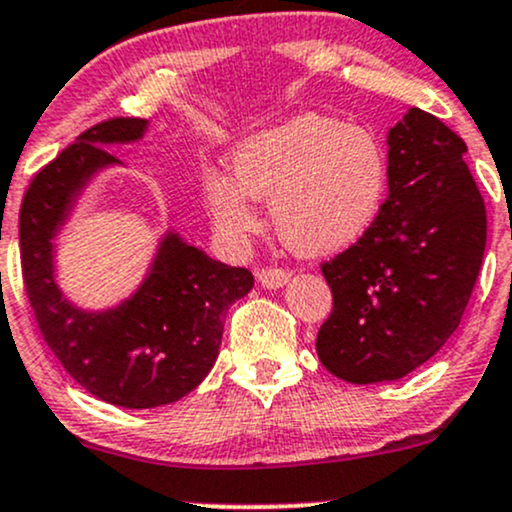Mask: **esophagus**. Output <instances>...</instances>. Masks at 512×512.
<instances>
[{
    "label": "esophagus",
    "instance_id": "esophagus-1",
    "mask_svg": "<svg viewBox=\"0 0 512 512\" xmlns=\"http://www.w3.org/2000/svg\"><path fill=\"white\" fill-rule=\"evenodd\" d=\"M291 279V274L286 269H260L257 272V282H260L265 289H279Z\"/></svg>",
    "mask_w": 512,
    "mask_h": 512
}]
</instances>
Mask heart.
<instances>
[{
	"instance_id": "heart-1",
	"label": "heart",
	"mask_w": 512,
	"mask_h": 512,
	"mask_svg": "<svg viewBox=\"0 0 512 512\" xmlns=\"http://www.w3.org/2000/svg\"><path fill=\"white\" fill-rule=\"evenodd\" d=\"M233 179L211 174L204 199L228 238L260 228L252 201L272 204L279 240L301 257H325L355 245L374 226L389 160L372 131L301 114L240 140L230 153Z\"/></svg>"
}]
</instances>
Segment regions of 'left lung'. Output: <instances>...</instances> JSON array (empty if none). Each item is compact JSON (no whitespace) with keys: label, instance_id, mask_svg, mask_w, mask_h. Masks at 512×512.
<instances>
[{"label":"left lung","instance_id":"obj_1","mask_svg":"<svg viewBox=\"0 0 512 512\" xmlns=\"http://www.w3.org/2000/svg\"><path fill=\"white\" fill-rule=\"evenodd\" d=\"M389 199L355 245L325 262L333 313L323 367L350 384L411 374L457 330L486 250V206L466 143L428 111L389 131Z\"/></svg>","mask_w":512,"mask_h":512}]
</instances>
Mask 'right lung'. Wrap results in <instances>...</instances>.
<instances>
[{
	"instance_id": "obj_1",
	"label": "right lung",
	"mask_w": 512,
	"mask_h": 512,
	"mask_svg": "<svg viewBox=\"0 0 512 512\" xmlns=\"http://www.w3.org/2000/svg\"><path fill=\"white\" fill-rule=\"evenodd\" d=\"M145 119L97 123L33 177L19 213L21 267L38 328L67 374L121 408H157L194 391L218 357L228 308L255 286L243 267L211 260L165 230L148 274L101 311L75 306L55 282V243L84 189L121 165L109 145L138 143Z\"/></svg>"
}]
</instances>
